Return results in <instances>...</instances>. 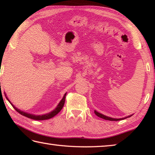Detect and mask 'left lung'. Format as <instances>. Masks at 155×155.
<instances>
[{
	"instance_id": "1",
	"label": "left lung",
	"mask_w": 155,
	"mask_h": 155,
	"mask_svg": "<svg viewBox=\"0 0 155 155\" xmlns=\"http://www.w3.org/2000/svg\"><path fill=\"white\" fill-rule=\"evenodd\" d=\"M94 113H95V114H96V116H97L100 118H103V119H104V120H111V121H118V120H123V119H125L126 118H127V117H125V118H112L108 117V116H104V115H103V114H100V113H98L96 111H95ZM130 116H132V115L129 116H128V117H130Z\"/></svg>"
}]
</instances>
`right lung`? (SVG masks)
<instances>
[{
    "label": "right lung",
    "instance_id": "1",
    "mask_svg": "<svg viewBox=\"0 0 155 155\" xmlns=\"http://www.w3.org/2000/svg\"><path fill=\"white\" fill-rule=\"evenodd\" d=\"M66 94H64V96L63 97V98L61 99V101L59 102V104L58 105V107L54 109L53 111H51V112H50L48 114H44V115H39V116H36V115H33V114H28V113H25L24 111H22L19 110V109H18L17 108H16L15 107H14L12 104L11 103V102H9V100L8 99V97H6V98L8 99V101L10 102V104H12V106L14 108V109L17 111V112L19 113L21 115L25 116V117L27 118H29L31 119H33V120H48V119H50L51 118L54 117V116L57 115L59 111H61V109L63 108L64 107V102H65V97H66Z\"/></svg>",
    "mask_w": 155,
    "mask_h": 155
}]
</instances>
